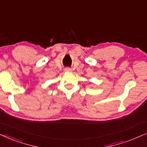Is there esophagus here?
<instances>
[{
  "label": "esophagus",
  "mask_w": 147,
  "mask_h": 147,
  "mask_svg": "<svg viewBox=\"0 0 147 147\" xmlns=\"http://www.w3.org/2000/svg\"><path fill=\"white\" fill-rule=\"evenodd\" d=\"M64 70H65L66 72H71L72 71L71 68H66L65 69H64Z\"/></svg>",
  "instance_id": "34e87169"
}]
</instances>
